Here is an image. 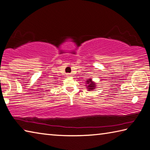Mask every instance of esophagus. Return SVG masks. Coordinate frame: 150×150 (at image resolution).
<instances>
[{"label":"esophagus","instance_id":"1","mask_svg":"<svg viewBox=\"0 0 150 150\" xmlns=\"http://www.w3.org/2000/svg\"><path fill=\"white\" fill-rule=\"evenodd\" d=\"M66 76H67V78H70L71 76V74H67L66 75Z\"/></svg>","mask_w":150,"mask_h":150}]
</instances>
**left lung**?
I'll use <instances>...</instances> for the list:
<instances>
[{
	"label": "left lung",
	"mask_w": 150,
	"mask_h": 150,
	"mask_svg": "<svg viewBox=\"0 0 150 150\" xmlns=\"http://www.w3.org/2000/svg\"><path fill=\"white\" fill-rule=\"evenodd\" d=\"M86 88H87L88 91H93L96 90V88H97V83L94 81H93L91 78H89V79L86 80Z\"/></svg>",
	"instance_id": "obj_1"
}]
</instances>
